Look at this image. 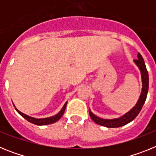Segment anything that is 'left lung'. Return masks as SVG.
I'll list each match as a JSON object with an SVG mask.
<instances>
[{
	"label": "left lung",
	"mask_w": 156,
	"mask_h": 156,
	"mask_svg": "<svg viewBox=\"0 0 156 156\" xmlns=\"http://www.w3.org/2000/svg\"><path fill=\"white\" fill-rule=\"evenodd\" d=\"M133 62L138 67L139 70L140 72V76H141V83H142V88H141V92H140V97L137 100V103L133 106L131 109L127 112L122 116L115 118V119H102L100 118L98 115H94L91 112V110L89 108V114L90 116L94 122L101 126H105L108 128H115L120 127V126H124L127 124L137 117L140 111L142 108L144 102H145L147 94L148 91V83H149V78H148V73L146 69L145 63H144V59L140 53L137 54V59L133 60Z\"/></svg>",
	"instance_id": "8db88e82"
}]
</instances>
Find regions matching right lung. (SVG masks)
I'll list each match as a JSON object with an SVG mask.
<instances>
[{
    "label": "right lung",
    "mask_w": 156,
    "mask_h": 156,
    "mask_svg": "<svg viewBox=\"0 0 156 156\" xmlns=\"http://www.w3.org/2000/svg\"><path fill=\"white\" fill-rule=\"evenodd\" d=\"M67 102L68 101H66V103L64 104L63 107L62 108V109L58 112L56 115H53V116H50L48 117V118H42V119H37V118H34V117L30 116V115H27V114L23 113L22 112L19 111L17 108H16L15 105H14V107L16 108V110L18 112V113L19 115H21L24 118V119H27V121H29L31 123H34L35 125H38V126H44V125H48V124H51V123H54V122H57L58 120L61 119V117L62 116V115L64 114V112L66 110V105H67Z\"/></svg>",
    "instance_id": "obj_1"
}]
</instances>
